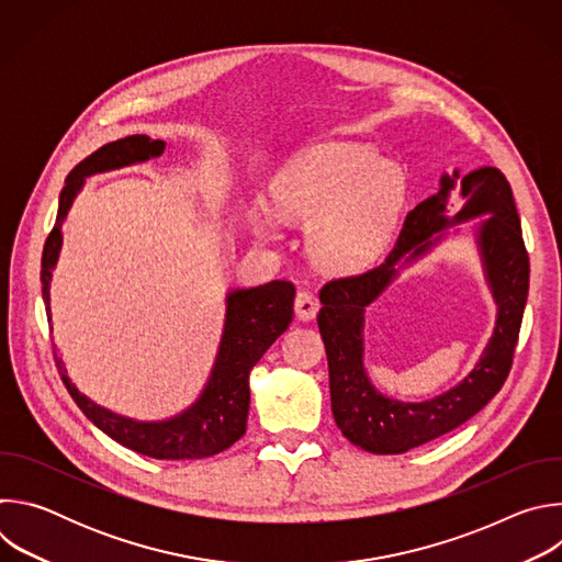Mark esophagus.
<instances>
[{
    "mask_svg": "<svg viewBox=\"0 0 562 562\" xmlns=\"http://www.w3.org/2000/svg\"><path fill=\"white\" fill-rule=\"evenodd\" d=\"M293 308H295V315L300 319H313L317 308H319V302L317 297L311 293V291H297L295 293V300H293Z\"/></svg>",
    "mask_w": 562,
    "mask_h": 562,
    "instance_id": "1",
    "label": "esophagus"
}]
</instances>
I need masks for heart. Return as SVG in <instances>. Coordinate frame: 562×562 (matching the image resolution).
<instances>
[{"mask_svg": "<svg viewBox=\"0 0 562 562\" xmlns=\"http://www.w3.org/2000/svg\"><path fill=\"white\" fill-rule=\"evenodd\" d=\"M407 198L400 167L362 144L302 150L273 182L276 213L308 224V254L329 271L367 267L386 245Z\"/></svg>", "mask_w": 562, "mask_h": 562, "instance_id": "heart-1", "label": "heart"}]
</instances>
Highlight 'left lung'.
I'll return each instance as SVG.
<instances>
[{
    "instance_id": "obj_1",
    "label": "left lung",
    "mask_w": 562,
    "mask_h": 562,
    "mask_svg": "<svg viewBox=\"0 0 562 562\" xmlns=\"http://www.w3.org/2000/svg\"><path fill=\"white\" fill-rule=\"evenodd\" d=\"M440 184L438 193L407 213L397 243L382 265L334 278L319 289L323 308L317 327L329 360L331 412L345 438L371 453H405L453 431L503 389L514 364L529 291V254L512 184L496 167H483L460 180L456 171ZM453 188L463 202L457 218L493 213L481 225V246L499 302L497 331L476 369L458 387L425 404H395L370 386L361 369V313L392 277V265L412 248L411 257L419 255L430 233L446 223V198Z\"/></svg>"
}]
</instances>
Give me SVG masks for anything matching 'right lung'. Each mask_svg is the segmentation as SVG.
Segmentation results:
<instances>
[{"instance_id": "obj_1", "label": "right lung", "mask_w": 562, "mask_h": 562, "mask_svg": "<svg viewBox=\"0 0 562 562\" xmlns=\"http://www.w3.org/2000/svg\"><path fill=\"white\" fill-rule=\"evenodd\" d=\"M162 150V139H150L148 135H128L124 139L104 144L68 173L59 193L55 226L50 228L42 251V289L46 302L50 273L61 247V222L66 220L75 193L85 184V176L144 162V159L157 157ZM293 297L295 286L289 280H271L267 284L239 289L228 295L224 334L209 386L187 414L169 423H133L100 409L75 389L53 349L55 364L59 367V378L75 400V405L115 442L155 460L209 458L228 449L245 436L251 400L249 373L265 356V351L289 327L293 319ZM46 315L50 323L48 306Z\"/></svg>"}]
</instances>
